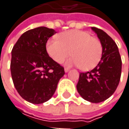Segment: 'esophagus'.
Returning a JSON list of instances; mask_svg holds the SVG:
<instances>
[{"label": "esophagus", "mask_w": 129, "mask_h": 129, "mask_svg": "<svg viewBox=\"0 0 129 129\" xmlns=\"http://www.w3.org/2000/svg\"><path fill=\"white\" fill-rule=\"evenodd\" d=\"M64 71H65V72H68L69 71V68H65Z\"/></svg>", "instance_id": "1"}]
</instances>
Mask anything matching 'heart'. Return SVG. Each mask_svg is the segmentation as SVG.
Returning <instances> with one entry per match:
<instances>
[{"instance_id":"obj_1","label":"heart","mask_w":129,"mask_h":129,"mask_svg":"<svg viewBox=\"0 0 129 129\" xmlns=\"http://www.w3.org/2000/svg\"><path fill=\"white\" fill-rule=\"evenodd\" d=\"M72 54L67 62L69 66H79L83 70L94 69L100 62L103 46L99 39L91 37L86 31L72 29L60 33L58 39H50L46 43V51L53 60L61 63Z\"/></svg>"}]
</instances>
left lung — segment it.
<instances>
[{"instance_id": "1", "label": "left lung", "mask_w": 129, "mask_h": 129, "mask_svg": "<svg viewBox=\"0 0 129 129\" xmlns=\"http://www.w3.org/2000/svg\"><path fill=\"white\" fill-rule=\"evenodd\" d=\"M103 46L101 60L90 72L80 73L77 90L84 100L91 103L103 102L117 87L122 70V60L115 42L104 31L91 27Z\"/></svg>"}]
</instances>
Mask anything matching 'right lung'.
Wrapping results in <instances>:
<instances>
[{"instance_id": "right-lung-1", "label": "right lung", "mask_w": 129, "mask_h": 129, "mask_svg": "<svg viewBox=\"0 0 129 129\" xmlns=\"http://www.w3.org/2000/svg\"><path fill=\"white\" fill-rule=\"evenodd\" d=\"M56 33L41 26L24 32L12 50L10 64L14 86L26 101L40 104L48 101L56 91L64 68L46 52L47 41Z\"/></svg>"}]
</instances>
